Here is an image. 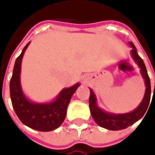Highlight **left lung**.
Returning a JSON list of instances; mask_svg holds the SVG:
<instances>
[{
    "mask_svg": "<svg viewBox=\"0 0 155 155\" xmlns=\"http://www.w3.org/2000/svg\"><path fill=\"white\" fill-rule=\"evenodd\" d=\"M130 45L133 47L132 56L141 69L142 75L145 81L146 85L145 95L138 108L135 109L134 111L126 113V114H117L116 115V114L107 113L105 111H101L100 108L96 106L95 94L91 90H90L91 94H90V98H89V106H90L91 113L93 119L99 126L109 129V130L116 131L125 129L127 127L133 125L134 123L138 121L145 114L148 108H149V101H150V96H151V85H150L149 74L146 70L145 64L143 61V59L140 58V56L138 54V53L136 51V48L134 44L130 43Z\"/></svg>",
    "mask_w": 155,
    "mask_h": 155,
    "instance_id": "8db88e82",
    "label": "left lung"
}]
</instances>
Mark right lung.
<instances>
[{
  "instance_id": "1",
  "label": "right lung",
  "mask_w": 155,
  "mask_h": 155,
  "mask_svg": "<svg viewBox=\"0 0 155 155\" xmlns=\"http://www.w3.org/2000/svg\"><path fill=\"white\" fill-rule=\"evenodd\" d=\"M16 59L12 76L10 81V95L16 114L21 123L32 129L48 132L59 127L66 116L68 105L80 84L63 90L57 99L52 103L35 104L30 102L23 95L20 85L21 63L26 48Z\"/></svg>"
}]
</instances>
